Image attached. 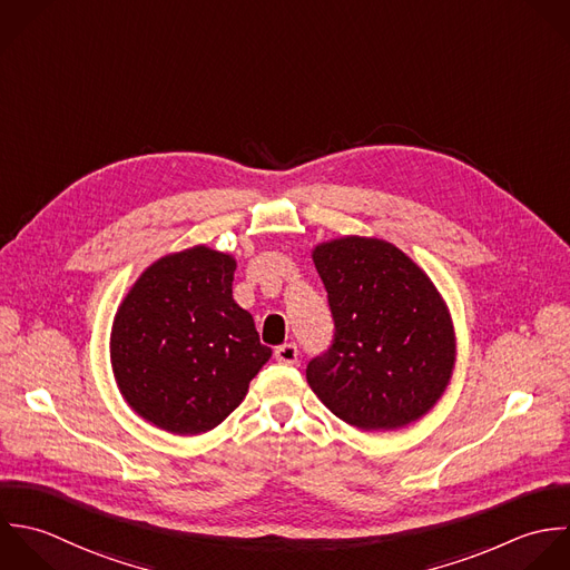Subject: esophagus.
<instances>
[{"label": "esophagus", "instance_id": "esophagus-1", "mask_svg": "<svg viewBox=\"0 0 570 570\" xmlns=\"http://www.w3.org/2000/svg\"><path fill=\"white\" fill-rule=\"evenodd\" d=\"M297 357H299V348H297L293 342L282 344V346L275 348V360H277L279 364H295Z\"/></svg>", "mask_w": 570, "mask_h": 570}]
</instances>
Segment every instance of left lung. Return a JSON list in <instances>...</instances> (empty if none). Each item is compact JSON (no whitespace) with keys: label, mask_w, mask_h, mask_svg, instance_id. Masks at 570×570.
I'll return each instance as SVG.
<instances>
[{"label":"left lung","mask_w":570,"mask_h":570,"mask_svg":"<svg viewBox=\"0 0 570 570\" xmlns=\"http://www.w3.org/2000/svg\"><path fill=\"white\" fill-rule=\"evenodd\" d=\"M335 322L306 380L331 413L362 431L420 420L455 362L449 311L426 273L382 239L342 237L313 250Z\"/></svg>","instance_id":"1"}]
</instances>
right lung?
Here are the masks:
<instances>
[{"label":"right lung","mask_w":570,"mask_h":570,"mask_svg":"<svg viewBox=\"0 0 570 570\" xmlns=\"http://www.w3.org/2000/svg\"><path fill=\"white\" fill-rule=\"evenodd\" d=\"M235 259L195 246L148 266L121 302L110 362L146 422L197 435L222 424L268 362L253 315L233 299Z\"/></svg>","instance_id":"add662e5"}]
</instances>
